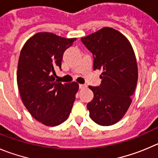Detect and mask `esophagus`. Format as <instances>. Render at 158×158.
<instances>
[{
  "label": "esophagus",
  "instance_id": "obj_1",
  "mask_svg": "<svg viewBox=\"0 0 158 158\" xmlns=\"http://www.w3.org/2000/svg\"><path fill=\"white\" fill-rule=\"evenodd\" d=\"M86 87V85H84V84H79V89H82Z\"/></svg>",
  "mask_w": 158,
  "mask_h": 158
}]
</instances>
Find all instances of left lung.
<instances>
[{
  "mask_svg": "<svg viewBox=\"0 0 158 158\" xmlns=\"http://www.w3.org/2000/svg\"><path fill=\"white\" fill-rule=\"evenodd\" d=\"M81 40L94 55V70H102L101 85L89 86L94 94L87 104L89 117L100 126H112L127 112L136 86L138 68L133 48L122 33L110 27Z\"/></svg>",
  "mask_w": 158,
  "mask_h": 158,
  "instance_id": "1",
  "label": "left lung"
}]
</instances>
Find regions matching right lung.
<instances>
[{"mask_svg": "<svg viewBox=\"0 0 158 158\" xmlns=\"http://www.w3.org/2000/svg\"><path fill=\"white\" fill-rule=\"evenodd\" d=\"M76 38L52 32H38L29 38L20 52L17 83L23 104L31 115L48 126H58L69 118L79 84H62L54 69L61 67L64 51Z\"/></svg>", "mask_w": 158, "mask_h": 158, "instance_id": "1", "label": "right lung"}]
</instances>
